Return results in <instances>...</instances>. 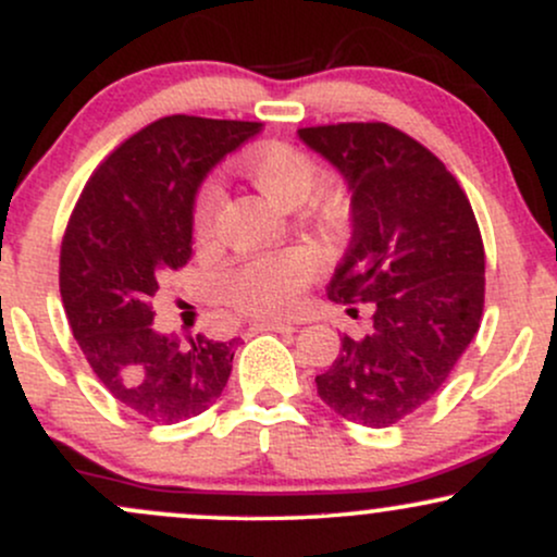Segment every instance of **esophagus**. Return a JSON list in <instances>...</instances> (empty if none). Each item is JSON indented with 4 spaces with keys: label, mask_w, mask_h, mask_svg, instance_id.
Instances as JSON below:
<instances>
[{
    "label": "esophagus",
    "mask_w": 557,
    "mask_h": 557,
    "mask_svg": "<svg viewBox=\"0 0 557 557\" xmlns=\"http://www.w3.org/2000/svg\"><path fill=\"white\" fill-rule=\"evenodd\" d=\"M248 330L251 332H296V327L287 322H253Z\"/></svg>",
    "instance_id": "34e87169"
}]
</instances>
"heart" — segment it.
I'll return each instance as SVG.
<instances>
[{
  "label": "heart",
  "mask_w": 557,
  "mask_h": 557,
  "mask_svg": "<svg viewBox=\"0 0 557 557\" xmlns=\"http://www.w3.org/2000/svg\"><path fill=\"white\" fill-rule=\"evenodd\" d=\"M238 170L261 196L283 209L298 207L319 175L317 159L285 140H264V144L243 151ZM220 203L222 194L214 185H207L198 194L194 207V235L198 243L212 240ZM314 216L319 227L337 233L348 220V194L337 185L319 190L314 198ZM314 259L304 251H283L251 259L230 272L225 280V298L246 314L280 317L296 306L300 290L314 277Z\"/></svg>",
  "instance_id": "obj_1"
}]
</instances>
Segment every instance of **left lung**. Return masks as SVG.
Masks as SVG:
<instances>
[{"label":"left lung","mask_w":557,"mask_h":557,"mask_svg":"<svg viewBox=\"0 0 557 557\" xmlns=\"http://www.w3.org/2000/svg\"><path fill=\"white\" fill-rule=\"evenodd\" d=\"M350 188L354 238L327 296L372 314L361 341L343 337L317 376L337 417L382 430L411 417L445 385L484 311V243L453 172L387 123L300 127Z\"/></svg>","instance_id":"1"}]
</instances>
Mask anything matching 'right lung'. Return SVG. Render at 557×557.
<instances>
[{
    "instance_id": "add662e5",
    "label": "right lung",
    "mask_w": 557,
    "mask_h": 557,
    "mask_svg": "<svg viewBox=\"0 0 557 557\" xmlns=\"http://www.w3.org/2000/svg\"><path fill=\"white\" fill-rule=\"evenodd\" d=\"M259 127L159 117L94 170L70 214L60 251L70 330L112 398L154 424L203 413L233 372L238 341L159 335L151 298L164 274L188 264L198 185Z\"/></svg>"
}]
</instances>
